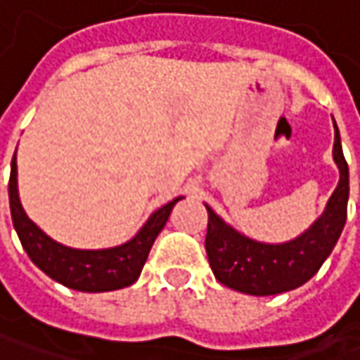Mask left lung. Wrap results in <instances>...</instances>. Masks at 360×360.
<instances>
[{
	"instance_id": "1",
	"label": "left lung",
	"mask_w": 360,
	"mask_h": 360,
	"mask_svg": "<svg viewBox=\"0 0 360 360\" xmlns=\"http://www.w3.org/2000/svg\"><path fill=\"white\" fill-rule=\"evenodd\" d=\"M333 160L339 168V184L326 202L325 212L292 240L281 244L255 240L224 222L206 204V255L218 283L244 295L269 297L295 290L311 281L330 256L347 222L349 166L337 124Z\"/></svg>"
}]
</instances>
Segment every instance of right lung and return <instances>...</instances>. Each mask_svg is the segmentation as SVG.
Returning <instances> with one entry per match:
<instances>
[{"instance_id":"obj_1","label":"right lung","mask_w":360,"mask_h":360,"mask_svg":"<svg viewBox=\"0 0 360 360\" xmlns=\"http://www.w3.org/2000/svg\"><path fill=\"white\" fill-rule=\"evenodd\" d=\"M178 200H182V196L174 198L172 202L158 208L156 212H152L144 222V226L138 230L130 240L120 246L100 248V250L72 248L49 238L48 234L25 214L20 200V190H18V162L15 158L11 160L9 208H11L13 229L20 236L23 250L32 258L35 266L44 270L49 278H53L56 283L63 284L68 288L82 290V292H108V290H118L136 283L144 269L152 244L164 229Z\"/></svg>"}]
</instances>
